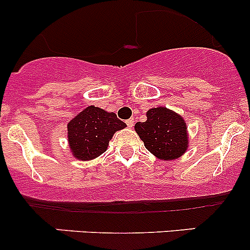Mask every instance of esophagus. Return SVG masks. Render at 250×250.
<instances>
[{
  "instance_id": "1",
  "label": "esophagus",
  "mask_w": 250,
  "mask_h": 250,
  "mask_svg": "<svg viewBox=\"0 0 250 250\" xmlns=\"http://www.w3.org/2000/svg\"><path fill=\"white\" fill-rule=\"evenodd\" d=\"M125 123H127V125H128V127H129V128H132L133 125H134V118H129V120H128L127 122H125Z\"/></svg>"
}]
</instances>
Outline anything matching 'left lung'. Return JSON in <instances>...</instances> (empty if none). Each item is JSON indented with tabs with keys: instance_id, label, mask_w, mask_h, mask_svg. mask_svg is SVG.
Listing matches in <instances>:
<instances>
[{
	"instance_id": "left-lung-1",
	"label": "left lung",
	"mask_w": 250,
	"mask_h": 250,
	"mask_svg": "<svg viewBox=\"0 0 250 250\" xmlns=\"http://www.w3.org/2000/svg\"><path fill=\"white\" fill-rule=\"evenodd\" d=\"M134 129L145 147L158 160H178L188 151V133L185 120L167 107L148 110L145 122H138Z\"/></svg>"
}]
</instances>
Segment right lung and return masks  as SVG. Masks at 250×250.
<instances>
[{
    "label": "right lung",
    "mask_w": 250,
    "mask_h": 250,
    "mask_svg": "<svg viewBox=\"0 0 250 250\" xmlns=\"http://www.w3.org/2000/svg\"><path fill=\"white\" fill-rule=\"evenodd\" d=\"M125 127L116 113L90 105L67 123L70 151L80 161L94 160L107 150L113 134Z\"/></svg>",
    "instance_id": "obj_1"
}]
</instances>
